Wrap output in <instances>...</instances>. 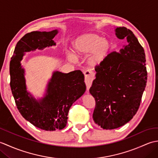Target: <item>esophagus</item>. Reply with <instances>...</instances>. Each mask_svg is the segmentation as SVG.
<instances>
[{
    "instance_id": "obj_1",
    "label": "esophagus",
    "mask_w": 158,
    "mask_h": 158,
    "mask_svg": "<svg viewBox=\"0 0 158 158\" xmlns=\"http://www.w3.org/2000/svg\"><path fill=\"white\" fill-rule=\"evenodd\" d=\"M83 74H84L85 76V83L86 84L87 89L88 90L92 85L94 78V74L92 72L89 71V70H85V71L83 72Z\"/></svg>"
}]
</instances>
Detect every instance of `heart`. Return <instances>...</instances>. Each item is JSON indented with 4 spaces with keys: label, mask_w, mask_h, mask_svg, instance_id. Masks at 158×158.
<instances>
[{
    "label": "heart",
    "mask_w": 158,
    "mask_h": 158,
    "mask_svg": "<svg viewBox=\"0 0 158 158\" xmlns=\"http://www.w3.org/2000/svg\"><path fill=\"white\" fill-rule=\"evenodd\" d=\"M111 48V43L108 39L96 33H88L77 36L71 45L72 53L68 56L70 61L76 58L84 57L90 54L87 64L91 68H96L102 64L108 56Z\"/></svg>",
    "instance_id": "heart-1"
}]
</instances>
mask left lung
Instances as JSON below:
<instances>
[{"label":"left lung","instance_id":"left-lung-1","mask_svg":"<svg viewBox=\"0 0 158 158\" xmlns=\"http://www.w3.org/2000/svg\"><path fill=\"white\" fill-rule=\"evenodd\" d=\"M119 39L127 45L120 53L113 52L102 64L95 68L96 79L89 92L96 100L94 122L103 129L112 130L125 125L138 110L147 72L144 49L130 30L115 29Z\"/></svg>","mask_w":158,"mask_h":158}]
</instances>
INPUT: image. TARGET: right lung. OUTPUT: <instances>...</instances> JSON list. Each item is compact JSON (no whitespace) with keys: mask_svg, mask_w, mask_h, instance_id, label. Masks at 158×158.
I'll return each instance as SVG.
<instances>
[{"mask_svg":"<svg viewBox=\"0 0 158 158\" xmlns=\"http://www.w3.org/2000/svg\"><path fill=\"white\" fill-rule=\"evenodd\" d=\"M58 30L27 33L16 45L10 62V86L17 108L22 117L40 129L62 130L66 126L70 106L85 92L84 75L77 70L69 73L53 72L45 96L36 100L26 90L24 69L21 63L25 52L56 45Z\"/></svg>","mask_w":158,"mask_h":158,"instance_id":"1","label":"right lung"}]
</instances>
